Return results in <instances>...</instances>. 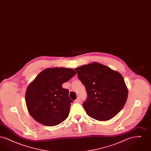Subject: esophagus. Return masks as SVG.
<instances>
[{
    "instance_id": "1",
    "label": "esophagus",
    "mask_w": 151,
    "mask_h": 151,
    "mask_svg": "<svg viewBox=\"0 0 151 151\" xmlns=\"http://www.w3.org/2000/svg\"><path fill=\"white\" fill-rule=\"evenodd\" d=\"M75 102H78V103H80L81 102V99H80V98L78 97L77 99H76V100H75Z\"/></svg>"
}]
</instances>
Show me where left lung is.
<instances>
[{
    "instance_id": "obj_1",
    "label": "left lung",
    "mask_w": 151,
    "mask_h": 151,
    "mask_svg": "<svg viewBox=\"0 0 151 151\" xmlns=\"http://www.w3.org/2000/svg\"><path fill=\"white\" fill-rule=\"evenodd\" d=\"M75 70L86 89L87 99L83 105L88 115L99 121H107L122 110L128 89L119 72L96 62Z\"/></svg>"
}]
</instances>
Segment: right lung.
Here are the masks:
<instances>
[{
	"instance_id": "obj_1",
	"label": "right lung",
	"mask_w": 151,
	"mask_h": 151,
	"mask_svg": "<svg viewBox=\"0 0 151 151\" xmlns=\"http://www.w3.org/2000/svg\"><path fill=\"white\" fill-rule=\"evenodd\" d=\"M76 74L71 68H47L32 82L26 91L25 102L29 114L37 122L54 126L67 119L73 101L62 84Z\"/></svg>"
}]
</instances>
